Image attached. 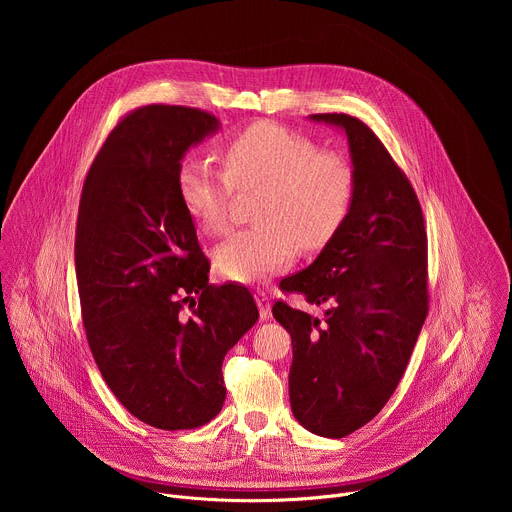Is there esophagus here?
Returning a JSON list of instances; mask_svg holds the SVG:
<instances>
[{"label": "esophagus", "mask_w": 512, "mask_h": 512, "mask_svg": "<svg viewBox=\"0 0 512 512\" xmlns=\"http://www.w3.org/2000/svg\"><path fill=\"white\" fill-rule=\"evenodd\" d=\"M255 302H257V306H259V316H261V320H269V318H271V296H269V291L257 289V291H255Z\"/></svg>", "instance_id": "obj_1"}]
</instances>
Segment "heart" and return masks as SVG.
I'll return each instance as SVG.
<instances>
[{"instance_id": "obj_1", "label": "heart", "mask_w": 512, "mask_h": 512, "mask_svg": "<svg viewBox=\"0 0 512 512\" xmlns=\"http://www.w3.org/2000/svg\"><path fill=\"white\" fill-rule=\"evenodd\" d=\"M218 168L188 158L178 168V194L192 221L210 235L231 225L237 192L261 188L255 204L259 225L233 233L214 251L225 277L255 283L281 271L304 249L326 245L346 221L354 198L350 162L289 127L257 121L221 148Z\"/></svg>"}]
</instances>
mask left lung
I'll return each mask as SVG.
<instances>
[{
	"label": "left lung",
	"mask_w": 512,
	"mask_h": 512,
	"mask_svg": "<svg viewBox=\"0 0 512 512\" xmlns=\"http://www.w3.org/2000/svg\"><path fill=\"white\" fill-rule=\"evenodd\" d=\"M312 119L346 131L354 198L318 259L279 283L285 294L326 306L324 320L283 300L273 318L294 346V417L338 440L385 407L407 369L429 310L427 235L419 198L375 131L346 113Z\"/></svg>",
	"instance_id": "1"
}]
</instances>
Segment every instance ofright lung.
Returning <instances> with one entry per match:
<instances>
[{
  "mask_svg": "<svg viewBox=\"0 0 512 512\" xmlns=\"http://www.w3.org/2000/svg\"><path fill=\"white\" fill-rule=\"evenodd\" d=\"M218 119L182 105H145L111 129L83 184L75 269L97 367L139 421L178 431L223 409L225 354L257 322L241 283L210 285L178 194L190 145Z\"/></svg>",
  "mask_w": 512,
  "mask_h": 512,
  "instance_id": "add662e5",
  "label": "right lung"
}]
</instances>
